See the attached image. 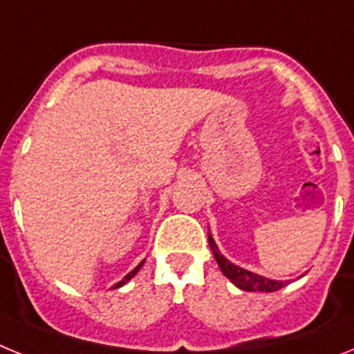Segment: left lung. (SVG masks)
I'll return each instance as SVG.
<instances>
[{
	"mask_svg": "<svg viewBox=\"0 0 354 354\" xmlns=\"http://www.w3.org/2000/svg\"><path fill=\"white\" fill-rule=\"evenodd\" d=\"M209 246H211L212 255H214L216 262H218V266H220V270L223 271L225 277L234 286L239 287V289L248 290V292H274V290L283 287V282H280V280H271V278H266L261 277V274L252 273V271H246L243 268H239V266L232 264L228 259H225L220 250H218V246H216L211 234H209Z\"/></svg>",
	"mask_w": 354,
	"mask_h": 354,
	"instance_id": "8db88e82",
	"label": "left lung"
}]
</instances>
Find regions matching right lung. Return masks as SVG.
Returning a JSON list of instances; mask_svg holds the SVG:
<instances>
[{"instance_id": "obj_1", "label": "right lung", "mask_w": 354, "mask_h": 354, "mask_svg": "<svg viewBox=\"0 0 354 354\" xmlns=\"http://www.w3.org/2000/svg\"><path fill=\"white\" fill-rule=\"evenodd\" d=\"M143 262H145V261H142V262H140V264H138V266H136V268H134V270H133V271H131V273H127V274H126V277L122 278L120 282H118V283H115V286H113V289H118V287H122V286H124V283H126V282H129L131 278H133V277H134V274L138 273V271H140V268H142V266H143Z\"/></svg>"}]
</instances>
